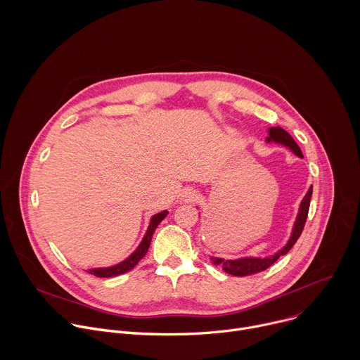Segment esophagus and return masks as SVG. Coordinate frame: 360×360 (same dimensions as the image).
<instances>
[{"instance_id": "obj_1", "label": "esophagus", "mask_w": 360, "mask_h": 360, "mask_svg": "<svg viewBox=\"0 0 360 360\" xmlns=\"http://www.w3.org/2000/svg\"><path fill=\"white\" fill-rule=\"evenodd\" d=\"M192 198H193V193L189 192V193H188V199H192Z\"/></svg>"}]
</instances>
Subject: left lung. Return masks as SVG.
I'll return each mask as SVG.
<instances>
[{"label": "left lung", "instance_id": "8db88e82", "mask_svg": "<svg viewBox=\"0 0 360 360\" xmlns=\"http://www.w3.org/2000/svg\"><path fill=\"white\" fill-rule=\"evenodd\" d=\"M268 141H275V142L283 143L288 148H290L292 152L296 153L297 157H300V158L303 157L302 150L297 146V143L295 142V139L281 127L269 129ZM311 196H312V186L309 188V191H307V193L304 195V198L300 202V210H299V214H297V218H296V222H295V226H293V232H292V236H290L288 245L282 250H279L275 256H271V258H265V259L245 258V259H238V261H224L221 258H212L214 264L215 265H222L224 271L229 275H233V276H249V275L259 274V272H264L265 269H268L271 265H274L278 261L279 256L286 255L292 249V246L296 243V240L299 239V236H300V233L304 228V224H306L307 212H309Z\"/></svg>", "mask_w": 360, "mask_h": 360}]
</instances>
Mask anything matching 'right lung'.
Returning <instances> with one entry per match:
<instances>
[{
    "mask_svg": "<svg viewBox=\"0 0 360 360\" xmlns=\"http://www.w3.org/2000/svg\"><path fill=\"white\" fill-rule=\"evenodd\" d=\"M168 211H164V212H160L157 214L155 217H152L150 219V224H149V228L146 231V235L143 238V240L141 242V245L138 246V249L129 256V258L121 264H118L117 266H112V268H104V269H89L88 274L91 275H95L98 278H112V276H118V275H122L128 271H131L132 268H135V265L143 258V256L146 255L148 252V248L150 245V239H152V235L153 232H155L157 226L161 224V221L167 217Z\"/></svg>",
    "mask_w": 360,
    "mask_h": 360,
    "instance_id": "obj_1",
    "label": "right lung"
}]
</instances>
